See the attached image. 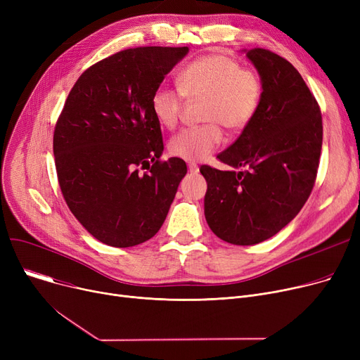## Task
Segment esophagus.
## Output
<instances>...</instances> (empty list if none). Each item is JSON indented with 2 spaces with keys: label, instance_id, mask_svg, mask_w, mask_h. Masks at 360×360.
I'll return each mask as SVG.
<instances>
[{
  "label": "esophagus",
  "instance_id": "obj_1",
  "mask_svg": "<svg viewBox=\"0 0 360 360\" xmlns=\"http://www.w3.org/2000/svg\"><path fill=\"white\" fill-rule=\"evenodd\" d=\"M188 170H190L191 174H198L200 172V167L195 163H190V165H188Z\"/></svg>",
  "mask_w": 360,
  "mask_h": 360
}]
</instances>
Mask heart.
Instances as JSON below:
<instances>
[{
    "instance_id": "1",
    "label": "heart",
    "mask_w": 360,
    "mask_h": 360,
    "mask_svg": "<svg viewBox=\"0 0 360 360\" xmlns=\"http://www.w3.org/2000/svg\"><path fill=\"white\" fill-rule=\"evenodd\" d=\"M178 90L159 86L150 106L156 121L172 129L179 121L184 98H204L202 121L207 124L179 131L169 141L170 155L186 162L209 158L223 141L220 125L240 131L255 117L262 86L258 75L224 55H205L186 64L176 77Z\"/></svg>"
}]
</instances>
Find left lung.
I'll list each match as a JSON object with an SVG mask.
<instances>
[{"instance_id": "8db88e82", "label": "left lung", "mask_w": 360, "mask_h": 360, "mask_svg": "<svg viewBox=\"0 0 360 360\" xmlns=\"http://www.w3.org/2000/svg\"><path fill=\"white\" fill-rule=\"evenodd\" d=\"M258 71L262 93L252 121L217 156L243 172L201 166L204 214L233 245H255L280 232L307 202L316 178L323 118L299 71L277 53L242 49Z\"/></svg>"}]
</instances>
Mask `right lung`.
I'll list each match as a JSON object with an SVG mask.
<instances>
[{
	"label": "right lung",
	"mask_w": 360,
	"mask_h": 360,
	"mask_svg": "<svg viewBox=\"0 0 360 360\" xmlns=\"http://www.w3.org/2000/svg\"><path fill=\"white\" fill-rule=\"evenodd\" d=\"M188 51L143 46L108 56L75 82L55 125V166L68 209L110 247L153 238L186 175L179 158L159 162L162 131L150 99Z\"/></svg>",
	"instance_id": "obj_1"
}]
</instances>
